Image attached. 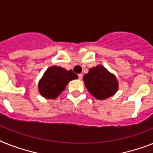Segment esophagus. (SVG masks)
Instances as JSON below:
<instances>
[{"instance_id":"1","label":"esophagus","mask_w":153,"mask_h":153,"mask_svg":"<svg viewBox=\"0 0 153 153\" xmlns=\"http://www.w3.org/2000/svg\"><path fill=\"white\" fill-rule=\"evenodd\" d=\"M78 77H79V79H81L82 78H83V74H78Z\"/></svg>"}]
</instances>
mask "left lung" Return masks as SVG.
Listing matches in <instances>:
<instances>
[{
    "mask_svg": "<svg viewBox=\"0 0 153 153\" xmlns=\"http://www.w3.org/2000/svg\"><path fill=\"white\" fill-rule=\"evenodd\" d=\"M86 88L91 94L99 100L112 96L118 89V83L115 76L102 65L89 69L84 76Z\"/></svg>",
    "mask_w": 153,
    "mask_h": 153,
    "instance_id": "left-lung-1",
    "label": "left lung"
}]
</instances>
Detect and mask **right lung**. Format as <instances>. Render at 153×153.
Segmentation results:
<instances>
[{
    "instance_id": "1",
    "label": "right lung",
    "mask_w": 153,
    "mask_h": 153,
    "mask_svg": "<svg viewBox=\"0 0 153 153\" xmlns=\"http://www.w3.org/2000/svg\"><path fill=\"white\" fill-rule=\"evenodd\" d=\"M73 70H65L60 66H51L47 69L40 80L38 88L40 94L46 98L55 99L64 91L70 80L77 79Z\"/></svg>"
}]
</instances>
